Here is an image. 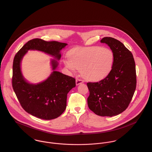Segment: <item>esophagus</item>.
<instances>
[{
    "instance_id": "esophagus-1",
    "label": "esophagus",
    "mask_w": 152,
    "mask_h": 152,
    "mask_svg": "<svg viewBox=\"0 0 152 152\" xmlns=\"http://www.w3.org/2000/svg\"><path fill=\"white\" fill-rule=\"evenodd\" d=\"M83 83V81L81 80V79H76V85L77 86V85H79V84H82Z\"/></svg>"
}]
</instances>
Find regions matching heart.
<instances>
[{
  "instance_id": "obj_1",
  "label": "heart",
  "mask_w": 152,
  "mask_h": 152,
  "mask_svg": "<svg viewBox=\"0 0 152 152\" xmlns=\"http://www.w3.org/2000/svg\"><path fill=\"white\" fill-rule=\"evenodd\" d=\"M68 57L66 67L73 71L82 70L83 76L92 82L105 78L112 70L115 59L110 49L101 46L75 48Z\"/></svg>"
}]
</instances>
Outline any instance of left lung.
Segmentation results:
<instances>
[{
	"instance_id": "left-lung-1",
	"label": "left lung",
	"mask_w": 152,
	"mask_h": 152,
	"mask_svg": "<svg viewBox=\"0 0 152 152\" xmlns=\"http://www.w3.org/2000/svg\"><path fill=\"white\" fill-rule=\"evenodd\" d=\"M114 54V64L107 76L101 81L87 83L90 95L89 109L100 116L112 117L124 112L129 106L137 86L135 61L131 52L117 39L105 37Z\"/></svg>"
}]
</instances>
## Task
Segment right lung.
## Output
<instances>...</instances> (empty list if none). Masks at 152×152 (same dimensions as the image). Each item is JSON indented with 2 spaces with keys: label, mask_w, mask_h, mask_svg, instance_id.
Listing matches in <instances>:
<instances>
[{
  "label": "right lung",
  "mask_w": 152,
  "mask_h": 152,
  "mask_svg": "<svg viewBox=\"0 0 152 152\" xmlns=\"http://www.w3.org/2000/svg\"><path fill=\"white\" fill-rule=\"evenodd\" d=\"M66 43L56 41L47 42L34 39L24 45L15 54L12 64V86L23 109L32 116L44 120L59 117L66 107L67 94L76 86L75 79L56 71L58 63L53 59V73L47 80L37 84L26 82L21 71V62L29 50L43 51L59 60L60 51Z\"/></svg>",
  "instance_id": "obj_1"
}]
</instances>
